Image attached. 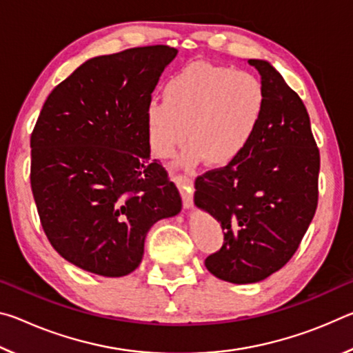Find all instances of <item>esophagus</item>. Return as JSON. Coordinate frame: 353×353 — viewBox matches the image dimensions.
Masks as SVG:
<instances>
[{"mask_svg": "<svg viewBox=\"0 0 353 353\" xmlns=\"http://www.w3.org/2000/svg\"><path fill=\"white\" fill-rule=\"evenodd\" d=\"M174 182L177 183L179 190H181L183 207H193V181L187 176H174Z\"/></svg>", "mask_w": 353, "mask_h": 353, "instance_id": "1", "label": "esophagus"}]
</instances>
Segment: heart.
Returning a JSON list of instances; mask_svg holds the SVG:
<instances>
[{
    "label": "heart",
    "mask_w": 353,
    "mask_h": 353,
    "mask_svg": "<svg viewBox=\"0 0 353 353\" xmlns=\"http://www.w3.org/2000/svg\"><path fill=\"white\" fill-rule=\"evenodd\" d=\"M266 101V88L255 74L190 62L166 81L163 101L148 104L152 151L162 159L172 157L187 139L182 165L196 166L205 160L212 168L229 166L255 139Z\"/></svg>",
    "instance_id": "heart-1"
}]
</instances>
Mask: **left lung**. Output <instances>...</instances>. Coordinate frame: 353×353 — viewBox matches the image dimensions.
Returning a JSON list of instances; mask_svg holds the SVG:
<instances>
[{
    "label": "left lung",
    "mask_w": 353,
    "mask_h": 353,
    "mask_svg": "<svg viewBox=\"0 0 353 353\" xmlns=\"http://www.w3.org/2000/svg\"><path fill=\"white\" fill-rule=\"evenodd\" d=\"M266 88L259 132L240 159L199 176L194 204L210 213L224 244L205 266L230 283H256L283 268L318 207L319 149L299 94L270 62L249 59Z\"/></svg>",
    "instance_id": "left-lung-1"
}]
</instances>
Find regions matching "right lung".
Wrapping results in <instances>:
<instances>
[{"mask_svg": "<svg viewBox=\"0 0 353 353\" xmlns=\"http://www.w3.org/2000/svg\"><path fill=\"white\" fill-rule=\"evenodd\" d=\"M177 56L166 45L93 57L50 93L31 135V188L48 240L104 277L135 271L157 221L182 199L151 160L146 109Z\"/></svg>", "mask_w": 353, "mask_h": 353, "instance_id": "right-lung-1", "label": "right lung"}]
</instances>
